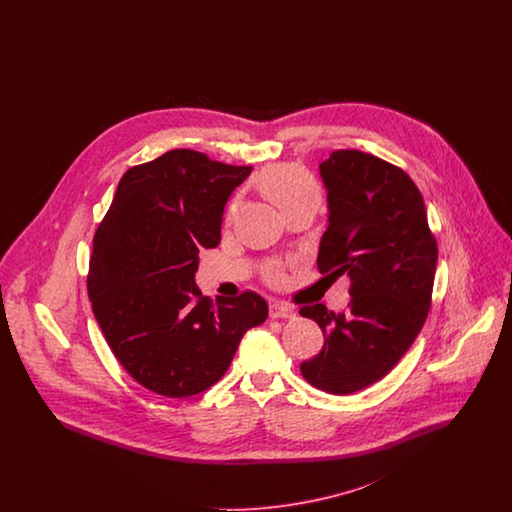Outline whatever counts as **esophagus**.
Wrapping results in <instances>:
<instances>
[{
  "mask_svg": "<svg viewBox=\"0 0 512 512\" xmlns=\"http://www.w3.org/2000/svg\"><path fill=\"white\" fill-rule=\"evenodd\" d=\"M268 315L270 318H292L295 313H293L292 307L286 303H270Z\"/></svg>",
  "mask_w": 512,
  "mask_h": 512,
  "instance_id": "obj_1",
  "label": "esophagus"
}]
</instances>
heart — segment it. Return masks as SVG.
Here are the masks:
<instances>
[{"mask_svg": "<svg viewBox=\"0 0 512 512\" xmlns=\"http://www.w3.org/2000/svg\"><path fill=\"white\" fill-rule=\"evenodd\" d=\"M257 188L272 205H276L280 209V213L284 217L292 211L305 209V207L318 209V205L322 201V192H320L317 180L309 172L297 169V167H290V165H276V167H270L267 171L261 172L257 178ZM236 207H238V203L232 201L228 207L226 219L230 220L236 215ZM282 276H284V272L280 267L270 265L265 268V278L268 282H280Z\"/></svg>", "mask_w": 512, "mask_h": 512, "instance_id": "1", "label": "heart"}]
</instances>
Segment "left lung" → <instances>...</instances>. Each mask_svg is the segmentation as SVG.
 <instances>
[{"mask_svg":"<svg viewBox=\"0 0 512 512\" xmlns=\"http://www.w3.org/2000/svg\"><path fill=\"white\" fill-rule=\"evenodd\" d=\"M328 190V228L320 274H347L349 305L299 309L324 334L320 353L301 363L318 390L349 395L382 380L407 353L432 305L438 242L411 176L359 149H338L320 163Z\"/></svg>","mask_w":512,"mask_h":512,"instance_id":"1","label":"left lung"}]
</instances>
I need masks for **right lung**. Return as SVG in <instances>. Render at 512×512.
<instances>
[{"mask_svg": "<svg viewBox=\"0 0 512 512\" xmlns=\"http://www.w3.org/2000/svg\"><path fill=\"white\" fill-rule=\"evenodd\" d=\"M249 172L172 149L124 172L99 222L88 297L113 355L146 390L178 399L211 388L245 332L267 318L259 293L213 303L194 280L199 253L219 245L226 199Z\"/></svg>", "mask_w": 512, "mask_h": 512, "instance_id": "1", "label": "right lung"}]
</instances>
